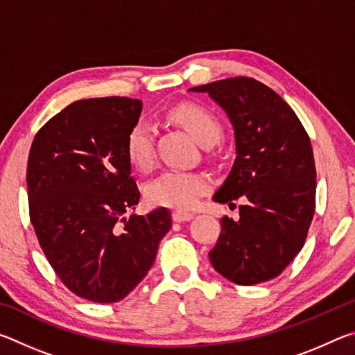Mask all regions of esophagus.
I'll return each instance as SVG.
<instances>
[{
    "label": "esophagus",
    "mask_w": 355,
    "mask_h": 355,
    "mask_svg": "<svg viewBox=\"0 0 355 355\" xmlns=\"http://www.w3.org/2000/svg\"><path fill=\"white\" fill-rule=\"evenodd\" d=\"M192 218H194V214L186 213V211H173L172 213V219L175 222H186V220H191Z\"/></svg>",
    "instance_id": "34e87169"
}]
</instances>
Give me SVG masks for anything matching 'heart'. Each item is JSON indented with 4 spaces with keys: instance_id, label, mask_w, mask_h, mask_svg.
<instances>
[{
    "instance_id": "heart-1",
    "label": "heart",
    "mask_w": 355,
    "mask_h": 355,
    "mask_svg": "<svg viewBox=\"0 0 355 355\" xmlns=\"http://www.w3.org/2000/svg\"><path fill=\"white\" fill-rule=\"evenodd\" d=\"M171 119L182 125L203 147L213 146L220 135L219 120L202 105H178L171 111ZM125 153L137 171L147 172L152 169L155 163V135L152 125L146 120H137L130 128L125 139ZM209 177L203 172L171 169L148 182L144 194L153 205L189 209L196 207L200 197L209 189Z\"/></svg>"
}]
</instances>
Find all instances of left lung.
<instances>
[{
	"instance_id": "8db88e82",
	"label": "left lung",
	"mask_w": 355,
	"mask_h": 355,
	"mask_svg": "<svg viewBox=\"0 0 355 355\" xmlns=\"http://www.w3.org/2000/svg\"><path fill=\"white\" fill-rule=\"evenodd\" d=\"M235 130L236 158L214 202L235 205L209 250L213 268L233 284L255 285L284 271L304 248L315 214L316 169L310 137L290 105L249 76L202 84Z\"/></svg>"
}]
</instances>
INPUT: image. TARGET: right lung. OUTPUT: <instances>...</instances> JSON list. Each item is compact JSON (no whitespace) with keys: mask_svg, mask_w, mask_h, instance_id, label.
I'll return each mask as SVG.
<instances>
[{"mask_svg":"<svg viewBox=\"0 0 355 355\" xmlns=\"http://www.w3.org/2000/svg\"><path fill=\"white\" fill-rule=\"evenodd\" d=\"M142 101L80 100L51 117L28 156L29 219L58 277L98 304L123 299L146 277L172 227L167 208L127 213L141 192L125 153Z\"/></svg>","mask_w":355,"mask_h":355,"instance_id":"1","label":"right lung"}]
</instances>
